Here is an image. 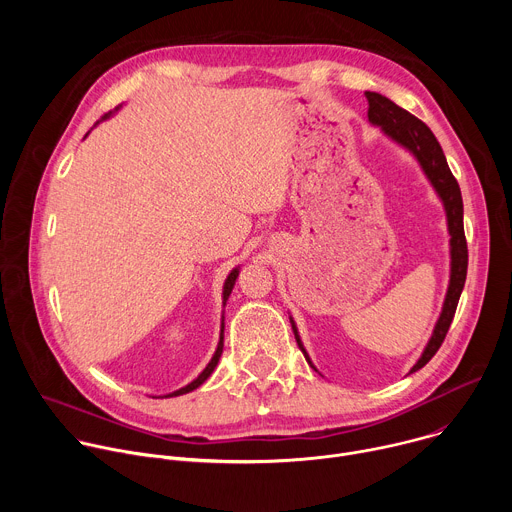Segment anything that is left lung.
I'll return each mask as SVG.
<instances>
[{"mask_svg": "<svg viewBox=\"0 0 512 512\" xmlns=\"http://www.w3.org/2000/svg\"><path fill=\"white\" fill-rule=\"evenodd\" d=\"M367 99H369L371 125L379 127L385 137H389L393 143L401 145L405 152H409L417 160L427 182L433 186L437 198L442 200L444 210H446L448 233H450V281H448L444 306H442L440 318H437V322L433 326L431 338L427 340L421 356L417 358V362L409 371V375H411V373L423 369L425 364L431 360V356L440 350V346L450 330V324L454 320L462 289L466 283L468 247H466V237H464V202H462L460 186H458L454 174L450 172L448 160L442 152V145L435 139L431 129L423 121H419L415 115L401 109L399 105H395L391 99H387L381 93L367 91ZM289 322H291V330H294V334H296L300 350L304 352L306 360L310 362V367L314 371H318L302 344V338H300L294 318L289 316Z\"/></svg>", "mask_w": 512, "mask_h": 512, "instance_id": "obj_1", "label": "left lung"}]
</instances>
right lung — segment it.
<instances>
[{"instance_id":"obj_1","label":"right lung","mask_w":512,"mask_h":512,"mask_svg":"<svg viewBox=\"0 0 512 512\" xmlns=\"http://www.w3.org/2000/svg\"><path fill=\"white\" fill-rule=\"evenodd\" d=\"M119 109V107H117ZM115 109V111H117ZM115 111H109L107 115H103L95 125H99L101 121H105V119H109V117H113V113ZM89 135V133H87ZM85 135V137H87ZM237 277H239V267H235L229 275H227V279H225V285H223V306H227V300H229V296H231V291H233V287H235V281H237ZM223 346H225V316H223V320H221V338H218V344H216V350H214V354H212V358H210V362L206 364V369L192 381V383H188L186 387H182V389H178V391H174V393H168V395H164V397H178V395H186V393H190V391H194V389H198L210 375H212V371L216 369V364H218V358H221V354H223Z\"/></svg>"}]
</instances>
